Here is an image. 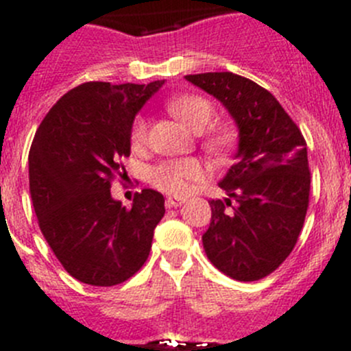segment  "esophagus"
<instances>
[{"instance_id": "34e87169", "label": "esophagus", "mask_w": 351, "mask_h": 351, "mask_svg": "<svg viewBox=\"0 0 351 351\" xmlns=\"http://www.w3.org/2000/svg\"><path fill=\"white\" fill-rule=\"evenodd\" d=\"M183 204H185V200H183V198H173V197L166 198V207H168V208L182 207Z\"/></svg>"}]
</instances>
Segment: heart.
<instances>
[{"mask_svg": "<svg viewBox=\"0 0 351 351\" xmlns=\"http://www.w3.org/2000/svg\"><path fill=\"white\" fill-rule=\"evenodd\" d=\"M166 108L175 119L185 123L190 130L200 134L214 120V105L198 95H182L168 100ZM147 143V122L139 117L130 129V146L134 151H141ZM232 144V132L228 127H215L204 137V147L212 156L228 153ZM205 176L204 166L197 159H171L158 165L151 171V182L156 189L175 197H185L192 192L193 185L202 182Z\"/></svg>", "mask_w": 351, "mask_h": 351, "instance_id": "heart-1", "label": "heart"}]
</instances>
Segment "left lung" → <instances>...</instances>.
<instances>
[{"mask_svg": "<svg viewBox=\"0 0 351 351\" xmlns=\"http://www.w3.org/2000/svg\"><path fill=\"white\" fill-rule=\"evenodd\" d=\"M217 98L239 130L236 162L219 186L228 198L210 200V226L202 236L207 258L239 282L277 270L292 253L309 205L307 146L277 98L232 73L185 76Z\"/></svg>", "mask_w": 351, "mask_h": 351, "instance_id": "left-lung-1", "label": "left lung"}]
</instances>
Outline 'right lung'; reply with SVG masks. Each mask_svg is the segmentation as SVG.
Masks as SVG:
<instances>
[{"mask_svg":"<svg viewBox=\"0 0 351 351\" xmlns=\"http://www.w3.org/2000/svg\"><path fill=\"white\" fill-rule=\"evenodd\" d=\"M90 81L67 91L49 110L28 153V180L45 241L71 277L112 287L147 260L165 198L144 189L132 207L110 193L120 159L130 154L137 112L162 86Z\"/></svg>","mask_w":351,"mask_h":351,"instance_id":"1","label":"right lung"}]
</instances>
